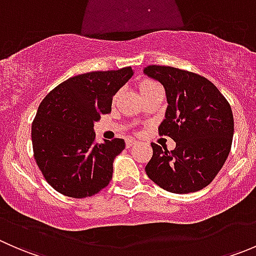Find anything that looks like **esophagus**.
Listing matches in <instances>:
<instances>
[{
  "instance_id": "1",
  "label": "esophagus",
  "mask_w": 256,
  "mask_h": 256,
  "mask_svg": "<svg viewBox=\"0 0 256 256\" xmlns=\"http://www.w3.org/2000/svg\"><path fill=\"white\" fill-rule=\"evenodd\" d=\"M135 144H136V141L132 140V138H128V140H126V147H131V146H134Z\"/></svg>"
}]
</instances>
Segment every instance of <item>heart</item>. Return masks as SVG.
<instances>
[{
    "mask_svg": "<svg viewBox=\"0 0 256 256\" xmlns=\"http://www.w3.org/2000/svg\"><path fill=\"white\" fill-rule=\"evenodd\" d=\"M157 86H160V85L151 79H144L138 82V89H140L141 95H144V94H146V92H151V90L156 89Z\"/></svg>",
    "mask_w": 256,
    "mask_h": 256,
    "instance_id": "1",
    "label": "heart"
}]
</instances>
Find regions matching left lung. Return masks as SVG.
<instances>
[{"label":"left lung","mask_w":256,"mask_h":256,"mask_svg":"<svg viewBox=\"0 0 256 256\" xmlns=\"http://www.w3.org/2000/svg\"><path fill=\"white\" fill-rule=\"evenodd\" d=\"M144 73L164 86L168 106L160 136L176 141L168 151L152 142L147 176L172 193L197 192L216 178L228 158L234 134L230 104L218 88L193 72L147 66Z\"/></svg>","instance_id":"8db88e82"}]
</instances>
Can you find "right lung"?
<instances>
[{"label":"right lung","instance_id":"1","mask_svg":"<svg viewBox=\"0 0 256 256\" xmlns=\"http://www.w3.org/2000/svg\"><path fill=\"white\" fill-rule=\"evenodd\" d=\"M131 76V66L80 74L42 100L32 122L33 156L56 192L92 197L110 183L114 158L125 148V141L96 144L94 122L112 112V96Z\"/></svg>","mask_w":256,"mask_h":256}]
</instances>
